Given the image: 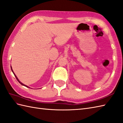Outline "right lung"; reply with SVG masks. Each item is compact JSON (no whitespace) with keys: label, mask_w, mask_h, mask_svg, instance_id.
<instances>
[{"label":"right lung","mask_w":123,"mask_h":123,"mask_svg":"<svg viewBox=\"0 0 123 123\" xmlns=\"http://www.w3.org/2000/svg\"><path fill=\"white\" fill-rule=\"evenodd\" d=\"M11 71H12V72H13V74H14V75H15V77H16V79L17 80V81H18L19 82V83L20 84H21V85H24V86H25V87H29V88H30L29 86H27V85H25L24 84H23L22 83H21L20 81L19 80V79H18V78H17V76L16 75V74H15V73H14V72H13V70H12V67H11Z\"/></svg>","instance_id":"right-lung-1"}]
</instances>
